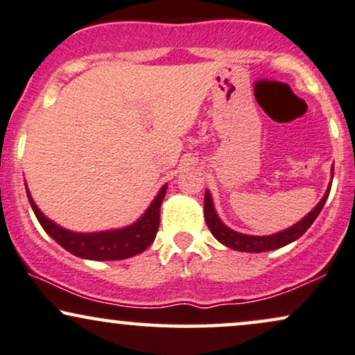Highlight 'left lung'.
<instances>
[{
	"instance_id": "8db88e82",
	"label": "left lung",
	"mask_w": 355,
	"mask_h": 355,
	"mask_svg": "<svg viewBox=\"0 0 355 355\" xmlns=\"http://www.w3.org/2000/svg\"><path fill=\"white\" fill-rule=\"evenodd\" d=\"M332 175H334V168H332ZM329 191H331V189L325 191L324 198L319 202V205H317L315 209L307 215V217H304L299 223H295L294 227H291V229L282 230L274 235H268V237H252V235H243V234H239V232L230 230L229 227L223 225L222 220H220L218 215L215 214L214 203H211V197L209 191L205 193V203H203V209H205V222L207 225H209L211 234L215 235V239H217L218 242H222L223 245L234 248V250H240V252L275 250V248L287 245V243L294 242V240L302 237L305 232H307L309 227L313 223V220L317 218V215L320 214L322 207H324V203L329 197Z\"/></svg>"
}]
</instances>
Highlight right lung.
I'll return each instance as SVG.
<instances>
[{
	"instance_id": "add662e5",
	"label": "right lung",
	"mask_w": 355,
	"mask_h": 355,
	"mask_svg": "<svg viewBox=\"0 0 355 355\" xmlns=\"http://www.w3.org/2000/svg\"><path fill=\"white\" fill-rule=\"evenodd\" d=\"M166 189L160 190L150 209L145 211V215L133 225L126 227L121 230L112 232H98V234H75L68 232L61 227L53 223L40 211L35 205L33 198L28 193L31 209H33L36 218L42 223V227L46 230V234L51 235L64 250L71 252L73 255L83 257V259L92 260H121L133 257L140 252H144L152 245L155 235L160 225V205L164 202Z\"/></svg>"
}]
</instances>
